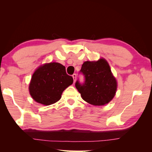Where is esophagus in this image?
Wrapping results in <instances>:
<instances>
[{
	"label": "esophagus",
	"mask_w": 152,
	"mask_h": 152,
	"mask_svg": "<svg viewBox=\"0 0 152 152\" xmlns=\"http://www.w3.org/2000/svg\"><path fill=\"white\" fill-rule=\"evenodd\" d=\"M72 77H73V79H74V83H75L76 80V74H74L72 75Z\"/></svg>",
	"instance_id": "34e87169"
}]
</instances>
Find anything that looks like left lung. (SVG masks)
<instances>
[{"label": "left lung", "mask_w": 152, "mask_h": 152, "mask_svg": "<svg viewBox=\"0 0 152 152\" xmlns=\"http://www.w3.org/2000/svg\"><path fill=\"white\" fill-rule=\"evenodd\" d=\"M80 72L85 80L81 84L78 80L75 86L82 99L95 106L109 103L116 93L117 83L107 61L104 58L84 61Z\"/></svg>", "instance_id": "8db88e82"}]
</instances>
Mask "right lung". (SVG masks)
Listing matches in <instances>:
<instances>
[{"mask_svg":"<svg viewBox=\"0 0 152 152\" xmlns=\"http://www.w3.org/2000/svg\"><path fill=\"white\" fill-rule=\"evenodd\" d=\"M73 83V78L66 74L65 66L51 62L39 66L33 73L29 90L33 99L50 105L61 99V94Z\"/></svg>","mask_w":152,"mask_h":152,"instance_id":"add662e5","label":"right lung"}]
</instances>
